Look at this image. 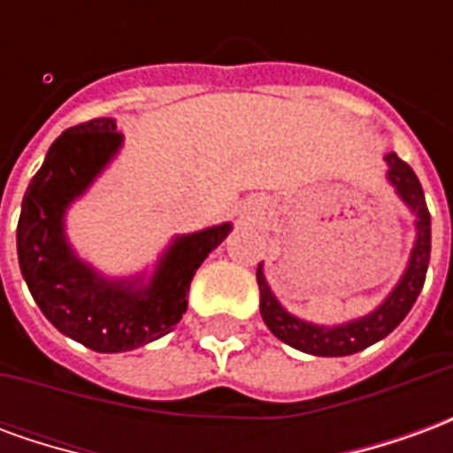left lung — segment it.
Returning <instances> with one entry per match:
<instances>
[{"instance_id":"1","label":"left lung","mask_w":453,"mask_h":453,"mask_svg":"<svg viewBox=\"0 0 453 453\" xmlns=\"http://www.w3.org/2000/svg\"><path fill=\"white\" fill-rule=\"evenodd\" d=\"M383 159L388 162V174L386 177L395 188V194L403 198V203L415 216V233L418 235H415V245H412L408 266L400 276V281L376 311H371L369 315L357 318V320H349V323L333 325V327L308 323V320H301V318L288 313L284 305L276 301V296L272 294V288L266 284L265 266H257L262 320L274 333V337L286 342L294 349L315 354V357H347V354H357V351L366 349V347L376 344L383 337H388L405 320V315L410 313V308L415 305L419 291L425 286L429 250H432V227H429L425 191L419 187L418 174L395 152H388Z\"/></svg>"}]
</instances>
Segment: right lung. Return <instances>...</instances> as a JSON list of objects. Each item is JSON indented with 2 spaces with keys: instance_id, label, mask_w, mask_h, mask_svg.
Here are the masks:
<instances>
[{
  "instance_id": "add662e5",
  "label": "right lung",
  "mask_w": 453,
  "mask_h": 453,
  "mask_svg": "<svg viewBox=\"0 0 453 453\" xmlns=\"http://www.w3.org/2000/svg\"><path fill=\"white\" fill-rule=\"evenodd\" d=\"M123 145L113 119H94L55 140L21 201L16 227L19 266L38 308L70 340L104 354L138 349L165 337L187 313L196 269L230 223L177 235L155 274L106 279L82 262L65 235V213L92 187Z\"/></svg>"
}]
</instances>
